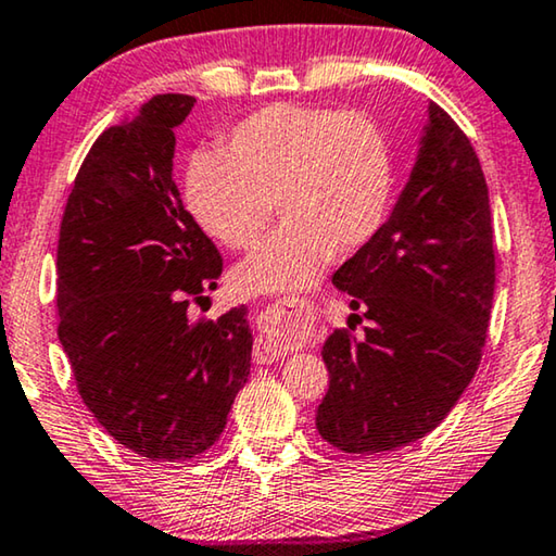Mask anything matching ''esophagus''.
Listing matches in <instances>:
<instances>
[{
	"label": "esophagus",
	"mask_w": 556,
	"mask_h": 556,
	"mask_svg": "<svg viewBox=\"0 0 556 556\" xmlns=\"http://www.w3.org/2000/svg\"><path fill=\"white\" fill-rule=\"evenodd\" d=\"M316 316L309 306L296 304V299H279L269 304L257 316L260 337L254 343V361L257 364H271L281 358L294 343L309 339L314 331Z\"/></svg>",
	"instance_id": "1"
}]
</instances>
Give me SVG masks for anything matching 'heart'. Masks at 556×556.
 I'll return each instance as SVG.
<instances>
[{
  "label": "heart",
  "mask_w": 556,
  "mask_h": 556,
  "mask_svg": "<svg viewBox=\"0 0 556 556\" xmlns=\"http://www.w3.org/2000/svg\"><path fill=\"white\" fill-rule=\"evenodd\" d=\"M185 202L227 250L257 247L271 213L285 223L240 264V294L299 292L333 252H354L381 232L393 202V157L374 118L324 105L271 103L227 130L219 155L188 165Z\"/></svg>",
  "instance_id": "heart-1"
}]
</instances>
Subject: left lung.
Returning <instances> with one entry per match:
<instances>
[{"mask_svg":"<svg viewBox=\"0 0 556 556\" xmlns=\"http://www.w3.org/2000/svg\"><path fill=\"white\" fill-rule=\"evenodd\" d=\"M418 163L371 242L333 271L364 337L324 343L319 435L374 455L428 435L478 371L495 294L488 182L465 130L428 105ZM354 329V326H351Z\"/></svg>","mask_w":556,"mask_h":556,"instance_id":"8db88e82","label":"left lung"}]
</instances>
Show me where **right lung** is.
<instances>
[{"label":"right lung","mask_w":556,"mask_h":556,"mask_svg":"<svg viewBox=\"0 0 556 556\" xmlns=\"http://www.w3.org/2000/svg\"><path fill=\"white\" fill-rule=\"evenodd\" d=\"M195 99L161 93L96 138L56 250L59 341L105 433L148 460L205 453L250 376L247 309L192 321L223 275L173 182V128Z\"/></svg>","instance_id":"1"}]
</instances>
